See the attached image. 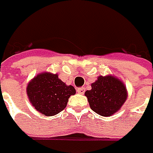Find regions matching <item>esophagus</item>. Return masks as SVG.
<instances>
[{
	"label": "esophagus",
	"instance_id": "obj_1",
	"mask_svg": "<svg viewBox=\"0 0 153 153\" xmlns=\"http://www.w3.org/2000/svg\"><path fill=\"white\" fill-rule=\"evenodd\" d=\"M76 91H77V93L80 94H83L84 92H85V88H78L76 89Z\"/></svg>",
	"mask_w": 153,
	"mask_h": 153
}]
</instances>
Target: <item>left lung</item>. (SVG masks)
<instances>
[{"label": "left lung", "mask_w": 153, "mask_h": 153, "mask_svg": "<svg viewBox=\"0 0 153 153\" xmlns=\"http://www.w3.org/2000/svg\"><path fill=\"white\" fill-rule=\"evenodd\" d=\"M85 92L90 108L100 116L110 117L119 111L128 97L124 83L113 76H100Z\"/></svg>", "instance_id": "left-lung-1"}]
</instances>
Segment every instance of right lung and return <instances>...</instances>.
I'll use <instances>...</instances> for the list:
<instances>
[{
	"label": "right lung",
	"instance_id": "obj_1",
	"mask_svg": "<svg viewBox=\"0 0 153 153\" xmlns=\"http://www.w3.org/2000/svg\"><path fill=\"white\" fill-rule=\"evenodd\" d=\"M26 92L35 109L50 117L66 107L69 98L76 94V89L73 86L63 82L58 74L42 72L28 83Z\"/></svg>",
	"mask_w": 153,
	"mask_h": 153
}]
</instances>
